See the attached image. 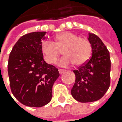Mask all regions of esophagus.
Returning <instances> with one entry per match:
<instances>
[{
  "instance_id": "obj_1",
  "label": "esophagus",
  "mask_w": 122,
  "mask_h": 122,
  "mask_svg": "<svg viewBox=\"0 0 122 122\" xmlns=\"http://www.w3.org/2000/svg\"><path fill=\"white\" fill-rule=\"evenodd\" d=\"M59 74H63L64 72H65V70H64V69H59Z\"/></svg>"
}]
</instances>
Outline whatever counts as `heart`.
<instances>
[{"instance_id":"1","label":"heart","mask_w":122,"mask_h":122,"mask_svg":"<svg viewBox=\"0 0 122 122\" xmlns=\"http://www.w3.org/2000/svg\"><path fill=\"white\" fill-rule=\"evenodd\" d=\"M63 48L64 57L60 61V65L63 67H68L73 63L78 66L84 65L92 55L90 41L70 32L59 33L55 37L53 42L44 40L40 45L41 53L48 64L57 62Z\"/></svg>"}]
</instances>
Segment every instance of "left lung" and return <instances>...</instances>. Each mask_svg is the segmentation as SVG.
I'll use <instances>...</instances> for the list:
<instances>
[{
  "instance_id": "8db88e82",
  "label": "left lung",
  "mask_w": 122,
  "mask_h": 122,
  "mask_svg": "<svg viewBox=\"0 0 122 122\" xmlns=\"http://www.w3.org/2000/svg\"><path fill=\"white\" fill-rule=\"evenodd\" d=\"M92 56L85 64L74 70L76 82L71 94L76 101L88 103L103 97L110 85L111 60L109 52L102 40L89 32Z\"/></svg>"
}]
</instances>
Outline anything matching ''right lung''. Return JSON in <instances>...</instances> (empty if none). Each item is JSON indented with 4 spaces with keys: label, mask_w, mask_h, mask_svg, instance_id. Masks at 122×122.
Instances as JSON below:
<instances>
[{
    "label": "right lung",
    "mask_w": 122,
    "mask_h": 122,
    "mask_svg": "<svg viewBox=\"0 0 122 122\" xmlns=\"http://www.w3.org/2000/svg\"><path fill=\"white\" fill-rule=\"evenodd\" d=\"M46 32L21 36L9 57L8 74L11 92L21 103L40 107L52 99V88L59 76L58 69L44 61L40 45Z\"/></svg>",
    "instance_id": "right-lung-1"
}]
</instances>
